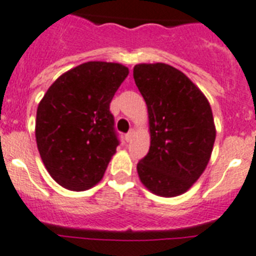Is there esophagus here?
<instances>
[{
    "label": "esophagus",
    "mask_w": 256,
    "mask_h": 256,
    "mask_svg": "<svg viewBox=\"0 0 256 256\" xmlns=\"http://www.w3.org/2000/svg\"><path fill=\"white\" fill-rule=\"evenodd\" d=\"M132 138H134V130H130V132L126 134V138H126V142H130V141L132 140Z\"/></svg>",
    "instance_id": "1"
}]
</instances>
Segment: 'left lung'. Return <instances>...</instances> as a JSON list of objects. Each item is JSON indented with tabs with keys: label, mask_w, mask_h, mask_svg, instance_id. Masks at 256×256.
<instances>
[{
	"label": "left lung",
	"mask_w": 256,
	"mask_h": 256,
	"mask_svg": "<svg viewBox=\"0 0 256 256\" xmlns=\"http://www.w3.org/2000/svg\"><path fill=\"white\" fill-rule=\"evenodd\" d=\"M134 83L148 107L150 146L138 164L142 185L160 197L189 190L208 166L216 141L212 107L201 90L174 67L141 63Z\"/></svg>",
	"instance_id": "left-lung-1"
}]
</instances>
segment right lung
<instances>
[{
    "mask_svg": "<svg viewBox=\"0 0 256 256\" xmlns=\"http://www.w3.org/2000/svg\"><path fill=\"white\" fill-rule=\"evenodd\" d=\"M128 74L120 63H83L60 75L40 100L36 146L64 189L83 192L103 178L118 145L110 103Z\"/></svg>",
    "mask_w": 256,
    "mask_h": 256,
    "instance_id": "1",
    "label": "right lung"
}]
</instances>
